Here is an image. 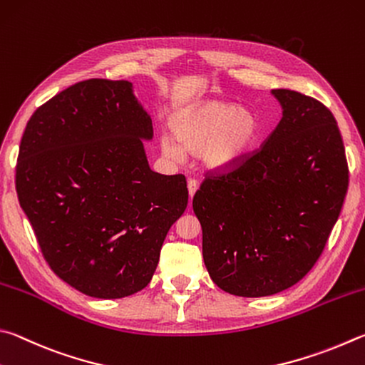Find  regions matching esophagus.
Here are the masks:
<instances>
[{"label": "esophagus", "instance_id": "esophagus-1", "mask_svg": "<svg viewBox=\"0 0 365 365\" xmlns=\"http://www.w3.org/2000/svg\"><path fill=\"white\" fill-rule=\"evenodd\" d=\"M187 189H189V197L192 199L194 194L197 192V189H199V182L195 181V179H189L187 181Z\"/></svg>", "mask_w": 365, "mask_h": 365}]
</instances>
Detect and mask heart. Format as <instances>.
Instances as JSON below:
<instances>
[{"mask_svg":"<svg viewBox=\"0 0 365 365\" xmlns=\"http://www.w3.org/2000/svg\"><path fill=\"white\" fill-rule=\"evenodd\" d=\"M173 138L182 150L199 153L205 168L231 170L250 157L261 134L259 117L234 102L210 99L189 106L170 120ZM162 150L171 158L181 157L175 143L162 139Z\"/></svg>","mask_w":365,"mask_h":365,"instance_id":"1","label":"heart"}]
</instances>
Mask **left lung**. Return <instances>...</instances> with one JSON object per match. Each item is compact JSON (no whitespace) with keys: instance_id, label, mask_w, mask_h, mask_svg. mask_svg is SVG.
I'll return each instance as SVG.
<instances>
[{"instance_id":"1","label":"left lung","mask_w":365,"mask_h":365,"mask_svg":"<svg viewBox=\"0 0 365 365\" xmlns=\"http://www.w3.org/2000/svg\"><path fill=\"white\" fill-rule=\"evenodd\" d=\"M272 94L284 108L276 130L235 168L208 171L192 200L210 277L247 298L282 292L312 269L349 181L334 113L302 93Z\"/></svg>"}]
</instances>
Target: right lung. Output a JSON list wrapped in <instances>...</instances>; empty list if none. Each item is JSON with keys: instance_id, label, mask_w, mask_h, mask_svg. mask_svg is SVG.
<instances>
[{"instance_id": "right-lung-1", "label": "right lung", "mask_w": 365, "mask_h": 365, "mask_svg": "<svg viewBox=\"0 0 365 365\" xmlns=\"http://www.w3.org/2000/svg\"><path fill=\"white\" fill-rule=\"evenodd\" d=\"M152 120L125 80L91 78L31 115L16 189L51 269L94 298L143 290L170 227L187 207L184 175H160L143 139Z\"/></svg>"}]
</instances>
